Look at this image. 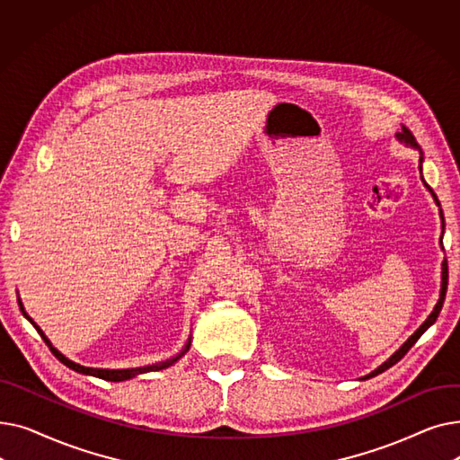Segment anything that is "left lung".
I'll list each match as a JSON object with an SVG mask.
<instances>
[{"label": "left lung", "mask_w": 460, "mask_h": 460, "mask_svg": "<svg viewBox=\"0 0 460 460\" xmlns=\"http://www.w3.org/2000/svg\"><path fill=\"white\" fill-rule=\"evenodd\" d=\"M397 139L399 141H402V143H406V145H410V147H414V149H418L420 151V169H421V162H423V153H421V149H420V145H418V141H416V137L412 136V132H410L406 127H402V130L401 132H397ZM432 193V191H430ZM432 198H434V193H432ZM434 201H437V205H440L438 203V199L434 198ZM440 217H442V222H444V214H442V210H440ZM440 244H442V238H440ZM442 250H444V244H442ZM446 291H447V262L444 261L442 262V288H440V298H438V304L434 305V309H432V313L430 315L427 317V321L414 332V335H410L408 337V341L388 359V361H384V364L378 367V369H375L371 375H367L366 378H371V376H376L378 373H382V371H385V369H390L392 366H395L397 361L414 347V343L420 340V337L423 335V332L430 326V324H434L437 323V319H438V315H440V311H442V305H444V300H446Z\"/></svg>", "instance_id": "8db88e82"}]
</instances>
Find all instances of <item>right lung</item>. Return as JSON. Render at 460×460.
I'll list each match as a JSON object with an SVG mask.
<instances>
[{"label": "right lung", "mask_w": 460, "mask_h": 460, "mask_svg": "<svg viewBox=\"0 0 460 460\" xmlns=\"http://www.w3.org/2000/svg\"><path fill=\"white\" fill-rule=\"evenodd\" d=\"M18 305H20V311H22V315L26 317L33 326H35V330L40 333V337L44 340V343L50 347V350H52V354L61 361L63 366H66L68 369H72V371H76V373H82V375H91V376H99V378H104V380H110V382H123V380H128V378H134V376H137V375H141V373H149V371H160V369H165V367H169V366H173L177 359H181L186 352H188V349H190V340H188V343L184 345V349L177 354V356H173V358H169V359H165V361H158V364H153V366H145V367H132V369H94V367H85V366H80V364H76V361H72V359H68V358H65L56 347H52V343H50V340H48V337L44 335V332L33 323V319L28 315L26 313V309H23V305H22V302H20V298H18Z\"/></svg>", "instance_id": "add662e5"}]
</instances>
